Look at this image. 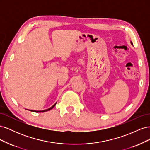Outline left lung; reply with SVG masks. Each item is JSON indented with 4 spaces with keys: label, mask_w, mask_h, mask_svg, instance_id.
Wrapping results in <instances>:
<instances>
[{
    "label": "left lung",
    "mask_w": 150,
    "mask_h": 150,
    "mask_svg": "<svg viewBox=\"0 0 150 150\" xmlns=\"http://www.w3.org/2000/svg\"><path fill=\"white\" fill-rule=\"evenodd\" d=\"M131 45H133V43H132V42H131Z\"/></svg>",
    "instance_id": "1"
}]
</instances>
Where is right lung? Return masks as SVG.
Masks as SVG:
<instances>
[{
    "label": "right lung",
    "mask_w": 150,
    "mask_h": 150,
    "mask_svg": "<svg viewBox=\"0 0 150 150\" xmlns=\"http://www.w3.org/2000/svg\"><path fill=\"white\" fill-rule=\"evenodd\" d=\"M56 103H57V102L54 104V105L52 106H51V108H49V109H47V110H42V111H35V110H30V111H33V112H46V111H49V110H52V109L56 106Z\"/></svg>",
    "instance_id": "right-lung-1"
}]
</instances>
